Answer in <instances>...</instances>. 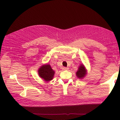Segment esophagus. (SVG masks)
<instances>
[{
  "instance_id": "esophagus-1",
  "label": "esophagus",
  "mask_w": 120,
  "mask_h": 120,
  "mask_svg": "<svg viewBox=\"0 0 120 120\" xmlns=\"http://www.w3.org/2000/svg\"><path fill=\"white\" fill-rule=\"evenodd\" d=\"M62 69H63V71H67V70H68V68H66V67H63Z\"/></svg>"
}]
</instances>
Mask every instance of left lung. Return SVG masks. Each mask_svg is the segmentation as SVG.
Returning a JSON list of instances; mask_svg holds the SVG:
<instances>
[{"label": "left lung", "instance_id": "obj_1", "mask_svg": "<svg viewBox=\"0 0 120 120\" xmlns=\"http://www.w3.org/2000/svg\"><path fill=\"white\" fill-rule=\"evenodd\" d=\"M87 74V70L83 64H81L78 68V70L76 72L75 75L79 79H82Z\"/></svg>", "mask_w": 120, "mask_h": 120}]
</instances>
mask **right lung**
<instances>
[{
    "label": "right lung",
    "instance_id": "obj_1",
    "mask_svg": "<svg viewBox=\"0 0 120 120\" xmlns=\"http://www.w3.org/2000/svg\"><path fill=\"white\" fill-rule=\"evenodd\" d=\"M38 75L45 82H49L53 79L54 71L49 64H45L39 68L38 70Z\"/></svg>",
    "mask_w": 120,
    "mask_h": 120
}]
</instances>
